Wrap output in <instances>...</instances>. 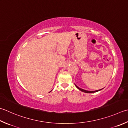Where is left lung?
<instances>
[{"label":"left lung","mask_w":128,"mask_h":128,"mask_svg":"<svg viewBox=\"0 0 128 128\" xmlns=\"http://www.w3.org/2000/svg\"><path fill=\"white\" fill-rule=\"evenodd\" d=\"M75 86H76L77 88L79 90H80L82 92H86V93H92V92H99L100 90H101L102 89H100V90H95V91H89V90H84V89H81L80 88H79L78 86H76V84H75Z\"/></svg>","instance_id":"obj_1"}]
</instances>
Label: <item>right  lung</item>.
<instances>
[{
    "mask_svg": "<svg viewBox=\"0 0 128 128\" xmlns=\"http://www.w3.org/2000/svg\"><path fill=\"white\" fill-rule=\"evenodd\" d=\"M50 92H51V91H50Z\"/></svg>",
    "mask_w": 128,
    "mask_h": 128,
    "instance_id": "1",
    "label": "right lung"
}]
</instances>
